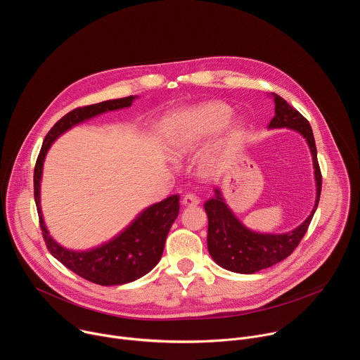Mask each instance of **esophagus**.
I'll list each match as a JSON object with an SVG mask.
<instances>
[{"label": "esophagus", "mask_w": 360, "mask_h": 360, "mask_svg": "<svg viewBox=\"0 0 360 360\" xmlns=\"http://www.w3.org/2000/svg\"><path fill=\"white\" fill-rule=\"evenodd\" d=\"M182 205H184V207H186V208L196 207V205H199V198L195 196L193 193H186L182 198Z\"/></svg>", "instance_id": "esophagus-1"}]
</instances>
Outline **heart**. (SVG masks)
<instances>
[{"label":"heart","instance_id":"b5f03b06","mask_svg":"<svg viewBox=\"0 0 360 360\" xmlns=\"http://www.w3.org/2000/svg\"><path fill=\"white\" fill-rule=\"evenodd\" d=\"M233 115V110L224 102L211 101L195 107H186L171 112L165 120V146L171 157L182 158L193 152L203 141H207ZM243 121L236 120L231 125L225 139L210 150L200 162L202 174L208 175L218 168L222 150L232 143L243 131Z\"/></svg>","mask_w":360,"mask_h":360}]
</instances>
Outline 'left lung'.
Listing matches in <instances>:
<instances>
[{
    "instance_id": "1",
    "label": "left lung",
    "mask_w": 360,
    "mask_h": 360,
    "mask_svg": "<svg viewBox=\"0 0 360 360\" xmlns=\"http://www.w3.org/2000/svg\"><path fill=\"white\" fill-rule=\"evenodd\" d=\"M269 96L274 98L275 117L269 122L268 129L288 128L302 135L306 141L314 162L316 196L312 212L299 226L283 233H262L249 229L229 208L221 188H215V196L203 205L205 212L208 215L210 255L221 268L245 275L271 268L288 258L306 233L318 208L322 189L318 152L309 122L279 95L271 94Z\"/></svg>"
}]
</instances>
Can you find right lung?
Instances as JSON below:
<instances>
[{
    "instance_id": "obj_1",
    "label": "right lung",
    "mask_w": 360,
    "mask_h": 360,
    "mask_svg": "<svg viewBox=\"0 0 360 360\" xmlns=\"http://www.w3.org/2000/svg\"><path fill=\"white\" fill-rule=\"evenodd\" d=\"M136 98V95H131L120 99H108L68 112L46 134L34 171V198L48 250L74 274L102 286L131 283L158 265L168 232L179 214V196L172 195L158 203L149 205L128 226L104 243L85 250L70 249L49 235L44 221L41 210L44 161L51 145L67 131L105 112L129 108Z\"/></svg>"
}]
</instances>
